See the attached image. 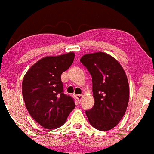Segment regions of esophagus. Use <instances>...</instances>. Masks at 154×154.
I'll list each match as a JSON object with an SVG mask.
<instances>
[{"mask_svg":"<svg viewBox=\"0 0 154 154\" xmlns=\"http://www.w3.org/2000/svg\"><path fill=\"white\" fill-rule=\"evenodd\" d=\"M74 97H75V98L77 99V101H78L79 103H80V101H81L82 98H83V95L74 94Z\"/></svg>","mask_w":154,"mask_h":154,"instance_id":"esophagus-1","label":"esophagus"}]
</instances>
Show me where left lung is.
I'll return each instance as SVG.
<instances>
[{
    "label": "left lung",
    "mask_w": 154,
    "mask_h": 154,
    "mask_svg": "<svg viewBox=\"0 0 154 154\" xmlns=\"http://www.w3.org/2000/svg\"><path fill=\"white\" fill-rule=\"evenodd\" d=\"M92 76L94 106L86 110L89 122L100 131H109L125 114L129 100L127 76L119 61L106 53L84 54L80 58Z\"/></svg>",
    "instance_id": "8db88e82"
}]
</instances>
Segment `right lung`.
I'll list each match as a JSON object with an SVG mask.
<instances>
[{"mask_svg": "<svg viewBox=\"0 0 154 154\" xmlns=\"http://www.w3.org/2000/svg\"><path fill=\"white\" fill-rule=\"evenodd\" d=\"M74 53L45 57L23 77L22 92L30 116L47 129L64 125L75 108L74 99L64 94L61 75L72 64Z\"/></svg>", "mask_w": 154, "mask_h": 154, "instance_id": "obj_1", "label": "right lung"}]
</instances>
